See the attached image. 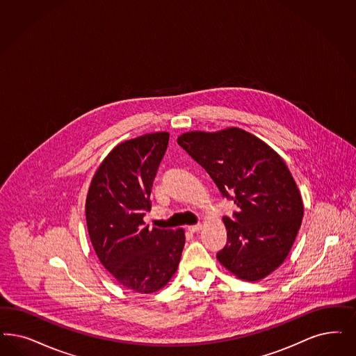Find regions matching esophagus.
<instances>
[{"label":"esophagus","instance_id":"obj_1","mask_svg":"<svg viewBox=\"0 0 356 356\" xmlns=\"http://www.w3.org/2000/svg\"><path fill=\"white\" fill-rule=\"evenodd\" d=\"M202 229V225L201 223H197V225H193V226H188V230L191 232V233H197V232H200Z\"/></svg>","mask_w":356,"mask_h":356}]
</instances>
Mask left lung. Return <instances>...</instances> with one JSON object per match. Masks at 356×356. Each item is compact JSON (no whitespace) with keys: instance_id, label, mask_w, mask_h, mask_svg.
<instances>
[{"instance_id":"8db88e82","label":"left lung","mask_w":356,"mask_h":356,"mask_svg":"<svg viewBox=\"0 0 356 356\" xmlns=\"http://www.w3.org/2000/svg\"><path fill=\"white\" fill-rule=\"evenodd\" d=\"M177 143L238 207L233 218L223 217L227 243L218 261L245 282H259L279 268L304 217L300 191L282 156L239 127L189 131Z\"/></svg>"}]
</instances>
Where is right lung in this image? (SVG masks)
Returning <instances> with one entry per match:
<instances>
[{
  "instance_id": "1",
  "label": "right lung",
  "mask_w": 356,
  "mask_h": 356,
  "mask_svg": "<svg viewBox=\"0 0 356 356\" xmlns=\"http://www.w3.org/2000/svg\"><path fill=\"white\" fill-rule=\"evenodd\" d=\"M168 140L170 134L159 131L117 145L99 164L86 195L88 233L101 264L138 293L165 286L184 248L183 229H148L143 221Z\"/></svg>"
}]
</instances>
